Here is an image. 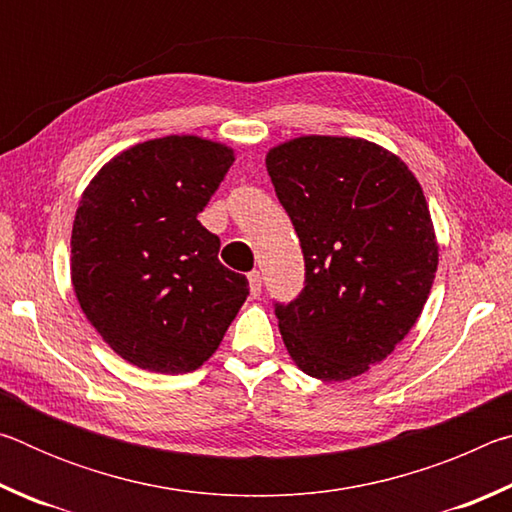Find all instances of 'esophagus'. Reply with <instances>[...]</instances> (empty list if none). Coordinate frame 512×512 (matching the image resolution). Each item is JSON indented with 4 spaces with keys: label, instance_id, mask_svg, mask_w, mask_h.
Listing matches in <instances>:
<instances>
[{
    "label": "esophagus",
    "instance_id": "34e87169",
    "mask_svg": "<svg viewBox=\"0 0 512 512\" xmlns=\"http://www.w3.org/2000/svg\"><path fill=\"white\" fill-rule=\"evenodd\" d=\"M248 284H250V293H253V298H257L259 293H262V273L250 271L248 273Z\"/></svg>",
    "mask_w": 512,
    "mask_h": 512
}]
</instances>
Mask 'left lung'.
I'll return each mask as SVG.
<instances>
[{
    "instance_id": "obj_1",
    "label": "left lung",
    "mask_w": 512,
    "mask_h": 512,
    "mask_svg": "<svg viewBox=\"0 0 512 512\" xmlns=\"http://www.w3.org/2000/svg\"><path fill=\"white\" fill-rule=\"evenodd\" d=\"M266 169L305 257L300 296L275 302L282 341L311 377H357L395 350L429 298L438 244L422 187L359 137H296L268 151Z\"/></svg>"
}]
</instances>
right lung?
<instances>
[{"label": "right lung", "instance_id": "add662e5", "mask_svg": "<svg viewBox=\"0 0 512 512\" xmlns=\"http://www.w3.org/2000/svg\"><path fill=\"white\" fill-rule=\"evenodd\" d=\"M235 153L196 135L135 144L85 189L72 228V284L83 314L121 359L180 375L212 357L248 298L219 262L205 210Z\"/></svg>", "mask_w": 512, "mask_h": 512}]
</instances>
